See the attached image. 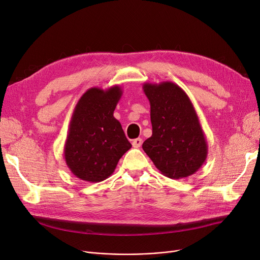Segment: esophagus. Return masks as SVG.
Wrapping results in <instances>:
<instances>
[{"instance_id":"obj_1","label":"esophagus","mask_w":260,"mask_h":260,"mask_svg":"<svg viewBox=\"0 0 260 260\" xmlns=\"http://www.w3.org/2000/svg\"><path fill=\"white\" fill-rule=\"evenodd\" d=\"M132 144H133V146H134V147L138 148V147H140V146H141V144H142V139H141V138L134 139V140L132 141Z\"/></svg>"}]
</instances>
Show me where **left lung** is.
<instances>
[{"mask_svg":"<svg viewBox=\"0 0 260 260\" xmlns=\"http://www.w3.org/2000/svg\"><path fill=\"white\" fill-rule=\"evenodd\" d=\"M153 134L142 148L155 167L172 179L195 174L207 160L208 143L186 92L173 82L144 83Z\"/></svg>","mask_w":260,"mask_h":260,"instance_id":"left-lung-1","label":"left lung"}]
</instances>
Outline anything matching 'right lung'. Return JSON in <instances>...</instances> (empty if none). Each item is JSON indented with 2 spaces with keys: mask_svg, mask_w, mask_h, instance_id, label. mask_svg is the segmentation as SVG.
<instances>
[{
  "mask_svg": "<svg viewBox=\"0 0 260 260\" xmlns=\"http://www.w3.org/2000/svg\"><path fill=\"white\" fill-rule=\"evenodd\" d=\"M122 88L91 87L79 99L64 145L66 166L79 179L100 182L111 176L132 147L114 117Z\"/></svg>",
  "mask_w": 260,
  "mask_h": 260,
  "instance_id": "obj_1",
  "label": "right lung"
}]
</instances>
